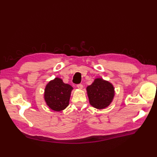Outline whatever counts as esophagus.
<instances>
[{"mask_svg": "<svg viewBox=\"0 0 157 157\" xmlns=\"http://www.w3.org/2000/svg\"><path fill=\"white\" fill-rule=\"evenodd\" d=\"M77 88H78V89H82V88H83V85L82 84H78L77 85Z\"/></svg>", "mask_w": 157, "mask_h": 157, "instance_id": "1", "label": "esophagus"}]
</instances>
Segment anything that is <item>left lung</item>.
Here are the masks:
<instances>
[{
    "label": "left lung",
    "mask_w": 157,
    "mask_h": 157,
    "mask_svg": "<svg viewBox=\"0 0 157 157\" xmlns=\"http://www.w3.org/2000/svg\"><path fill=\"white\" fill-rule=\"evenodd\" d=\"M114 90L110 82L101 78H96L86 88L90 105L98 109L108 107L115 96Z\"/></svg>",
    "instance_id": "left-lung-1"
}]
</instances>
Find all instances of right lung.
<instances>
[{
    "label": "right lung",
    "mask_w": 157,
    "mask_h": 157,
    "mask_svg": "<svg viewBox=\"0 0 157 157\" xmlns=\"http://www.w3.org/2000/svg\"><path fill=\"white\" fill-rule=\"evenodd\" d=\"M73 87L65 84L59 78L51 80L44 90L45 101L51 109L61 111L69 105L71 93Z\"/></svg>",
    "instance_id": "right-lung-1"
}]
</instances>
